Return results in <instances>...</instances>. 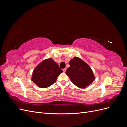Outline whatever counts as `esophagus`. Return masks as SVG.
Wrapping results in <instances>:
<instances>
[{
  "instance_id": "1",
  "label": "esophagus",
  "mask_w": 127,
  "mask_h": 127,
  "mask_svg": "<svg viewBox=\"0 0 127 127\" xmlns=\"http://www.w3.org/2000/svg\"><path fill=\"white\" fill-rule=\"evenodd\" d=\"M63 71L64 72H66V68H64V69H63Z\"/></svg>"
}]
</instances>
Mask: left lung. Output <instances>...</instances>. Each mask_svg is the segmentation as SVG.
Returning a JSON list of instances; mask_svg holds the SVG:
<instances>
[{"label": "left lung", "instance_id": "left-lung-1", "mask_svg": "<svg viewBox=\"0 0 127 127\" xmlns=\"http://www.w3.org/2000/svg\"><path fill=\"white\" fill-rule=\"evenodd\" d=\"M66 74L77 87L84 88L93 82L95 77L91 67L80 58L75 57L69 61Z\"/></svg>", "mask_w": 127, "mask_h": 127}]
</instances>
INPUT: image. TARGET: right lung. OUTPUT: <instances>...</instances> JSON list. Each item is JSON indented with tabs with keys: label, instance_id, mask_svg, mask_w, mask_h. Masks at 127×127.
<instances>
[{
	"label": "right lung",
	"instance_id": "right-lung-1",
	"mask_svg": "<svg viewBox=\"0 0 127 127\" xmlns=\"http://www.w3.org/2000/svg\"><path fill=\"white\" fill-rule=\"evenodd\" d=\"M63 71L51 58L45 59L38 64L33 71L31 80L40 88H47L53 85L58 76Z\"/></svg>",
	"mask_w": 127,
	"mask_h": 127
}]
</instances>
